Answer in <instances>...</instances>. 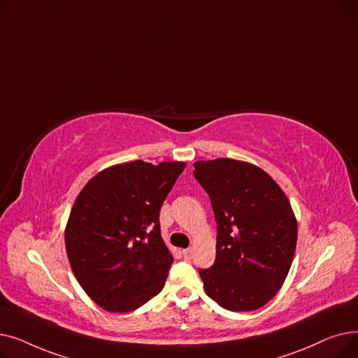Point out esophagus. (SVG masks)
I'll use <instances>...</instances> for the list:
<instances>
[{"mask_svg":"<svg viewBox=\"0 0 358 358\" xmlns=\"http://www.w3.org/2000/svg\"><path fill=\"white\" fill-rule=\"evenodd\" d=\"M193 248L190 247V248H185V250H182V255L185 257V258H192V255H193Z\"/></svg>","mask_w":358,"mask_h":358,"instance_id":"34e87169","label":"esophagus"}]
</instances>
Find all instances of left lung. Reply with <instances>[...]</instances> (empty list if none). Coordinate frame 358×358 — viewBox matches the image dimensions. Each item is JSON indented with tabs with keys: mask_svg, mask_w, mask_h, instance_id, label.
<instances>
[{
	"mask_svg": "<svg viewBox=\"0 0 358 358\" xmlns=\"http://www.w3.org/2000/svg\"><path fill=\"white\" fill-rule=\"evenodd\" d=\"M217 223L215 264L199 270L219 306L250 312L268 303L292 267L297 220L280 185L254 164L229 158L194 162Z\"/></svg>",
	"mask_w": 358,
	"mask_h": 358,
	"instance_id": "8db88e82",
	"label": "left lung"
}]
</instances>
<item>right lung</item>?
Returning <instances> with one entry per match:
<instances>
[{"label":"right lung","mask_w":358,"mask_h":358,"mask_svg":"<svg viewBox=\"0 0 358 358\" xmlns=\"http://www.w3.org/2000/svg\"><path fill=\"white\" fill-rule=\"evenodd\" d=\"M185 162L134 161L94 176L73 201L65 228L71 268L84 292L108 312H131L165 285L173 255L159 210Z\"/></svg>","instance_id":"obj_1"}]
</instances>
